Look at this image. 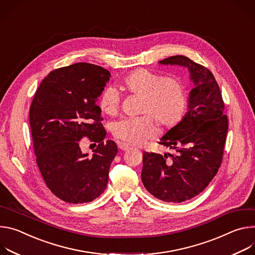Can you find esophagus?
<instances>
[{"mask_svg": "<svg viewBox=\"0 0 255 255\" xmlns=\"http://www.w3.org/2000/svg\"><path fill=\"white\" fill-rule=\"evenodd\" d=\"M119 148H120L121 150H123V151H127L128 149H129V146L127 145L126 143L121 142V143H119Z\"/></svg>", "mask_w": 255, "mask_h": 255, "instance_id": "obj_1", "label": "esophagus"}]
</instances>
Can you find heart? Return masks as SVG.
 Instances as JSON below:
<instances>
[{"label": "heart", "mask_w": 255, "mask_h": 255, "mask_svg": "<svg viewBox=\"0 0 255 255\" xmlns=\"http://www.w3.org/2000/svg\"><path fill=\"white\" fill-rule=\"evenodd\" d=\"M125 89L142 97L138 112L144 116L125 118L115 122L111 131L116 138L130 146L142 145L159 134L156 120L165 128L178 125L187 111V94L182 82L175 77H164L147 69H137L123 81ZM99 106L107 115L120 110L122 96L113 86L103 89Z\"/></svg>", "instance_id": "heart-1"}]
</instances>
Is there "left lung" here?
<instances>
[{
	"label": "left lung",
	"mask_w": 255,
	"mask_h": 255,
	"mask_svg": "<svg viewBox=\"0 0 255 255\" xmlns=\"http://www.w3.org/2000/svg\"><path fill=\"white\" fill-rule=\"evenodd\" d=\"M187 68L194 84L183 120L168 130L159 144L175 154H143L142 181L156 199L182 203L200 194L222 163L228 118L219 85L210 70L184 55L159 62Z\"/></svg>",
	"instance_id": "obj_1"
}]
</instances>
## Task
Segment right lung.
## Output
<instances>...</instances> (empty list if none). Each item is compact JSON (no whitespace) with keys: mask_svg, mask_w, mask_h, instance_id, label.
<instances>
[{"mask_svg":"<svg viewBox=\"0 0 255 255\" xmlns=\"http://www.w3.org/2000/svg\"><path fill=\"white\" fill-rule=\"evenodd\" d=\"M110 73L78 63L50 72L32 100L29 122L36 163L50 191L70 204L89 203L104 191L118 146L103 139L106 130L96 104ZM84 136L99 143L92 156L84 154Z\"/></svg>","mask_w":255,"mask_h":255,"instance_id":"obj_1","label":"right lung"}]
</instances>
